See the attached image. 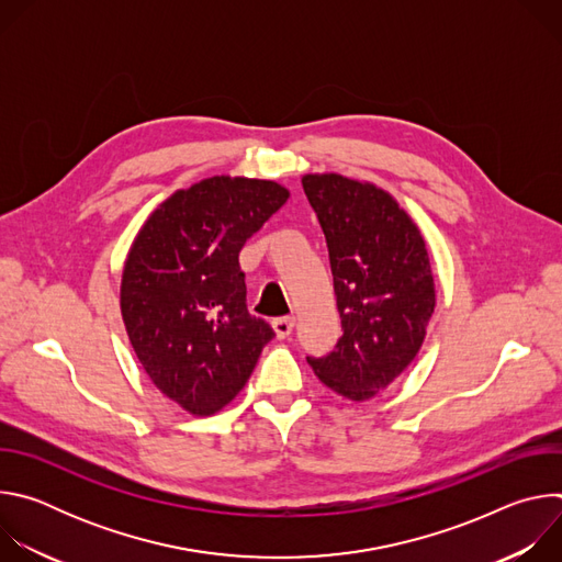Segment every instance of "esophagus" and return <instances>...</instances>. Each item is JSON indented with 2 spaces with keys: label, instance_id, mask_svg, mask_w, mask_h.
Listing matches in <instances>:
<instances>
[{
  "label": "esophagus",
  "instance_id": "1",
  "mask_svg": "<svg viewBox=\"0 0 562 562\" xmlns=\"http://www.w3.org/2000/svg\"><path fill=\"white\" fill-rule=\"evenodd\" d=\"M293 327H295V317H278L273 319V331L280 340L289 338L293 334Z\"/></svg>",
  "mask_w": 562,
  "mask_h": 562
}]
</instances>
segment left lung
I'll use <instances>...</instances> for the list:
<instances>
[{
    "label": "left lung",
    "mask_w": 562,
    "mask_h": 562,
    "mask_svg": "<svg viewBox=\"0 0 562 562\" xmlns=\"http://www.w3.org/2000/svg\"><path fill=\"white\" fill-rule=\"evenodd\" d=\"M325 231L342 338L306 358L338 395L364 403L418 356L436 306L425 237L391 193L340 173L302 176Z\"/></svg>",
    "instance_id": "obj_1"
}]
</instances>
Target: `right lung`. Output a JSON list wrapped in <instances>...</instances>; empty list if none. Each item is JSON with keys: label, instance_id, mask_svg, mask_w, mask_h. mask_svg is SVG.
Listing matches in <instances>:
<instances>
[{"label": "right lung", "instance_id": "add662e5", "mask_svg": "<svg viewBox=\"0 0 562 562\" xmlns=\"http://www.w3.org/2000/svg\"><path fill=\"white\" fill-rule=\"evenodd\" d=\"M286 200L273 180L213 176L159 204L128 249L120 308L131 347L193 416L226 407L276 336L247 311L237 256Z\"/></svg>", "mask_w": 562, "mask_h": 562}]
</instances>
